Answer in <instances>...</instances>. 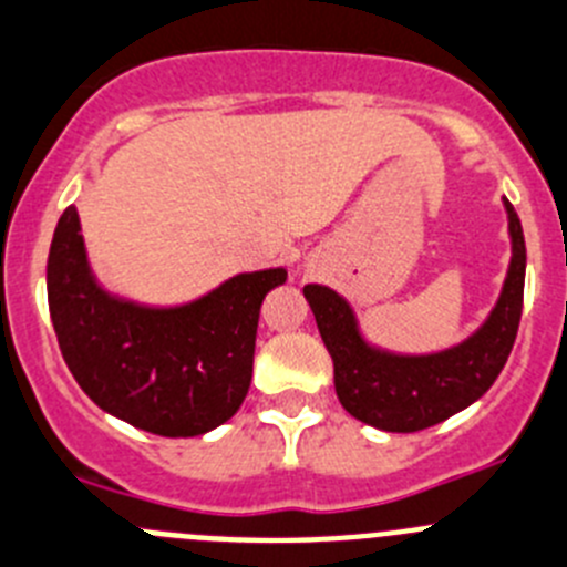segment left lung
Segmentation results:
<instances>
[{
  "instance_id": "left-lung-1",
  "label": "left lung",
  "mask_w": 567,
  "mask_h": 567,
  "mask_svg": "<svg viewBox=\"0 0 567 567\" xmlns=\"http://www.w3.org/2000/svg\"><path fill=\"white\" fill-rule=\"evenodd\" d=\"M504 208L509 217L512 258L498 303L476 333L449 350L403 355L375 348L361 337L353 309L342 295L320 284L303 287L322 342L333 359L337 398L355 420L381 431L412 434L476 403L498 379L520 326L526 280L520 219L509 199H504Z\"/></svg>"
}]
</instances>
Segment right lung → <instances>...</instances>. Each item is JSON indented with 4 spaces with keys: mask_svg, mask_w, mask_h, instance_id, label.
Listing matches in <instances>:
<instances>
[{
    "mask_svg": "<svg viewBox=\"0 0 567 567\" xmlns=\"http://www.w3.org/2000/svg\"><path fill=\"white\" fill-rule=\"evenodd\" d=\"M287 269L241 272L183 306H142L96 284L78 208L58 219L47 298L80 390L113 417L161 436H197L239 412L252 379L258 311Z\"/></svg>",
    "mask_w": 567,
    "mask_h": 567,
    "instance_id": "add662e5",
    "label": "right lung"
}]
</instances>
